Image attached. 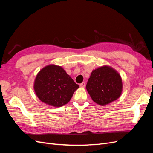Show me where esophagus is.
Segmentation results:
<instances>
[{
	"label": "esophagus",
	"mask_w": 153,
	"mask_h": 153,
	"mask_svg": "<svg viewBox=\"0 0 153 153\" xmlns=\"http://www.w3.org/2000/svg\"><path fill=\"white\" fill-rule=\"evenodd\" d=\"M80 87H85V82H82V84H80Z\"/></svg>",
	"instance_id": "1"
}]
</instances>
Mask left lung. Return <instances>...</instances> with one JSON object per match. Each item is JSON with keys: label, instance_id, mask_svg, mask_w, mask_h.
Masks as SVG:
<instances>
[{"label": "left lung", "instance_id": "left-lung-1", "mask_svg": "<svg viewBox=\"0 0 153 153\" xmlns=\"http://www.w3.org/2000/svg\"><path fill=\"white\" fill-rule=\"evenodd\" d=\"M86 89L96 103L105 106L121 96L123 91L122 78L112 67L101 66L92 71Z\"/></svg>", "mask_w": 153, "mask_h": 153}]
</instances>
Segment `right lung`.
Here are the masks:
<instances>
[{
    "mask_svg": "<svg viewBox=\"0 0 153 153\" xmlns=\"http://www.w3.org/2000/svg\"><path fill=\"white\" fill-rule=\"evenodd\" d=\"M79 85L59 66L50 64L41 69L34 80V89L42 102L55 107L67 104Z\"/></svg>",
    "mask_w": 153,
    "mask_h": 153,
    "instance_id": "obj_1",
    "label": "right lung"
}]
</instances>
